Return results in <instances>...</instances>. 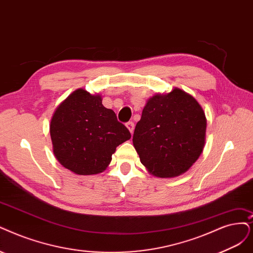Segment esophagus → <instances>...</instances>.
I'll use <instances>...</instances> for the list:
<instances>
[{
    "label": "esophagus",
    "instance_id": "esophagus-1",
    "mask_svg": "<svg viewBox=\"0 0 253 253\" xmlns=\"http://www.w3.org/2000/svg\"><path fill=\"white\" fill-rule=\"evenodd\" d=\"M126 126L129 129V131L131 132V134H132L133 133V130H134V123H133V122H131V121L128 122V123H126Z\"/></svg>",
    "mask_w": 253,
    "mask_h": 253
}]
</instances>
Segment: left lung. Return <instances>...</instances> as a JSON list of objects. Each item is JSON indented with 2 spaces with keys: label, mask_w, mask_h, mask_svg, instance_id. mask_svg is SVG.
Masks as SVG:
<instances>
[{
  "label": "left lung",
  "mask_w": 253,
  "mask_h": 253,
  "mask_svg": "<svg viewBox=\"0 0 253 253\" xmlns=\"http://www.w3.org/2000/svg\"><path fill=\"white\" fill-rule=\"evenodd\" d=\"M207 118L189 93L174 88L148 100L133 133L141 163L156 177L188 171L203 151Z\"/></svg>",
  "instance_id": "left-lung-1"
}]
</instances>
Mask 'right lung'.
<instances>
[{
    "mask_svg": "<svg viewBox=\"0 0 253 253\" xmlns=\"http://www.w3.org/2000/svg\"><path fill=\"white\" fill-rule=\"evenodd\" d=\"M50 134L57 161L78 175L104 171L117 147L131 137L115 111L103 106L100 95H90L82 88L56 108Z\"/></svg>",
    "mask_w": 253,
    "mask_h": 253,
    "instance_id": "right-lung-1",
    "label": "right lung"
}]
</instances>
